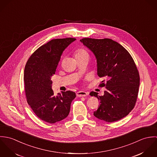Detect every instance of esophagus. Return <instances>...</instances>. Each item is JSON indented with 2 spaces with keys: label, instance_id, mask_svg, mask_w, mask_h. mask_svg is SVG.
<instances>
[{
  "label": "esophagus",
  "instance_id": "34e87169",
  "mask_svg": "<svg viewBox=\"0 0 157 157\" xmlns=\"http://www.w3.org/2000/svg\"><path fill=\"white\" fill-rule=\"evenodd\" d=\"M88 95V92L85 91H78L76 93L77 97H86Z\"/></svg>",
  "mask_w": 157,
  "mask_h": 157
}]
</instances>
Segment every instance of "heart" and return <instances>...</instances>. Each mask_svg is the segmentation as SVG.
<instances>
[{
	"instance_id": "1",
	"label": "heart",
	"mask_w": 157,
	"mask_h": 157,
	"mask_svg": "<svg viewBox=\"0 0 157 157\" xmlns=\"http://www.w3.org/2000/svg\"><path fill=\"white\" fill-rule=\"evenodd\" d=\"M74 56L75 57V58H78V57H81L83 56H89V54L88 53V52L85 50L83 48H78L75 50V52H74Z\"/></svg>"
}]
</instances>
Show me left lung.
Returning <instances> with one entry per match:
<instances>
[{
	"label": "left lung",
	"mask_w": 157,
	"mask_h": 157,
	"mask_svg": "<svg viewBox=\"0 0 157 157\" xmlns=\"http://www.w3.org/2000/svg\"><path fill=\"white\" fill-rule=\"evenodd\" d=\"M94 54L97 62V74L106 79L99 85L106 90L102 96L91 92L100 105L94 115L106 122H113L128 115L134 108L140 85V75L129 52L109 39L83 38L80 40Z\"/></svg>",
	"instance_id": "left-lung-1"
}]
</instances>
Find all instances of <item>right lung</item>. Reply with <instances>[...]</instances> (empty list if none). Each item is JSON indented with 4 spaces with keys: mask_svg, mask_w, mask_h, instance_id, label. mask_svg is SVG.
Segmentation results:
<instances>
[{
    "mask_svg": "<svg viewBox=\"0 0 157 157\" xmlns=\"http://www.w3.org/2000/svg\"><path fill=\"white\" fill-rule=\"evenodd\" d=\"M75 38L52 39L36 49L24 70L25 90L28 104L36 116L51 124L67 117L75 93L67 90L56 96L51 79L55 74L61 55Z\"/></svg>",
    "mask_w": 157,
    "mask_h": 157,
    "instance_id": "right-lung-1",
    "label": "right lung"
}]
</instances>
